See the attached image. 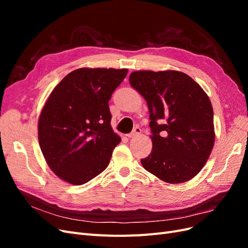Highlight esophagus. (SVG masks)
Instances as JSON below:
<instances>
[{
	"mask_svg": "<svg viewBox=\"0 0 248 248\" xmlns=\"http://www.w3.org/2000/svg\"><path fill=\"white\" fill-rule=\"evenodd\" d=\"M141 133V129L140 128L139 126H136L133 128V130L130 132V133H128L127 134V137L128 138H134V137H138V136H140V134Z\"/></svg>",
	"mask_w": 248,
	"mask_h": 248,
	"instance_id": "esophagus-1",
	"label": "esophagus"
}]
</instances>
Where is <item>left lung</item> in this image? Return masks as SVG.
I'll list each match as a JSON object with an SVG mask.
<instances>
[{"instance_id":"left-lung-1","label":"left lung","mask_w":248,"mask_h":248,"mask_svg":"<svg viewBox=\"0 0 248 248\" xmlns=\"http://www.w3.org/2000/svg\"><path fill=\"white\" fill-rule=\"evenodd\" d=\"M129 82L146 99L151 120L153 149L140 160L142 167L170 184L192 179L215 140L209 97L190 77L175 70L134 71Z\"/></svg>"}]
</instances>
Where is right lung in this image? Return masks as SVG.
<instances>
[{
    "mask_svg": "<svg viewBox=\"0 0 248 248\" xmlns=\"http://www.w3.org/2000/svg\"><path fill=\"white\" fill-rule=\"evenodd\" d=\"M127 69L79 68L52 90L38 121L48 167L64 181L85 184L108 166L121 141L110 126L108 101Z\"/></svg>",
    "mask_w": 248,
    "mask_h": 248,
    "instance_id": "add662e5",
    "label": "right lung"
}]
</instances>
